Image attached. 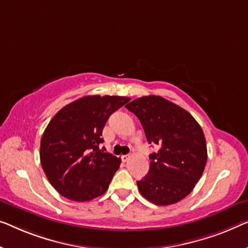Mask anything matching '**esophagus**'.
<instances>
[{
	"label": "esophagus",
	"mask_w": 248,
	"mask_h": 248,
	"mask_svg": "<svg viewBox=\"0 0 248 248\" xmlns=\"http://www.w3.org/2000/svg\"><path fill=\"white\" fill-rule=\"evenodd\" d=\"M130 155H128V154H126V155H122L121 156V159H122V161H123V162H127L128 160H130Z\"/></svg>",
	"instance_id": "1"
}]
</instances>
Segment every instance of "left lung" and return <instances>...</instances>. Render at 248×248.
<instances>
[{"mask_svg": "<svg viewBox=\"0 0 248 248\" xmlns=\"http://www.w3.org/2000/svg\"><path fill=\"white\" fill-rule=\"evenodd\" d=\"M125 107L134 113L150 144L160 146L150 154V169L136 182L149 202L168 206L180 202L195 188L207 163L202 128L182 107L161 96H144Z\"/></svg>", "mask_w": 248, "mask_h": 248, "instance_id": "obj_1", "label": "left lung"}]
</instances>
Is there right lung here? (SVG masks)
Returning a JSON list of instances; mask_svg holds the SVG:
<instances>
[{"label": "right lung", "instance_id": "obj_1", "mask_svg": "<svg viewBox=\"0 0 248 248\" xmlns=\"http://www.w3.org/2000/svg\"><path fill=\"white\" fill-rule=\"evenodd\" d=\"M128 100L123 96H84L49 122L40 143L41 166L64 198L89 202L108 189L121 159L99 150L103 128Z\"/></svg>", "mask_w": 248, "mask_h": 248}]
</instances>
